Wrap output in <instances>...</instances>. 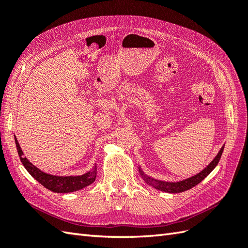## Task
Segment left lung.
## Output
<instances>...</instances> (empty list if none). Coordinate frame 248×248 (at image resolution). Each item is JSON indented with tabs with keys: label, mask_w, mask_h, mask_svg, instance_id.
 I'll use <instances>...</instances> for the list:
<instances>
[{
	"label": "left lung",
	"mask_w": 248,
	"mask_h": 248,
	"mask_svg": "<svg viewBox=\"0 0 248 248\" xmlns=\"http://www.w3.org/2000/svg\"><path fill=\"white\" fill-rule=\"evenodd\" d=\"M224 147H225V145H223V147L219 149L217 156H215L214 159L209 163V165H207V167H204L202 171L196 173V175L188 177L186 179H184V180L176 181V182L157 180V179L152 178V177L147 175V173H145L144 170H141L140 166H139L140 175L141 178H143V180L147 184H148V186H152L155 189H159V191L170 193V194H176V193H181L184 191H187V189L194 187L195 186H197L198 183L202 182L203 179L207 177L215 167H217V165L218 164V162L220 160V156H222V154L224 151Z\"/></svg>",
	"instance_id": "8db88e82"
}]
</instances>
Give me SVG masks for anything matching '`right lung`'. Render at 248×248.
Returning <instances> with one entry per match:
<instances>
[{
    "instance_id": "obj_1",
    "label": "right lung",
    "mask_w": 248,
    "mask_h": 248,
    "mask_svg": "<svg viewBox=\"0 0 248 248\" xmlns=\"http://www.w3.org/2000/svg\"><path fill=\"white\" fill-rule=\"evenodd\" d=\"M16 146H17L18 155L20 160L22 162L25 170L30 172V175L36 179L41 186H44L50 191L54 193H71L82 189L88 186H91L96 180L97 177V164L94 163L93 168L89 171L83 173L81 176H55L51 173L45 172L37 168L35 165L23 156V151L15 136Z\"/></svg>"
}]
</instances>
